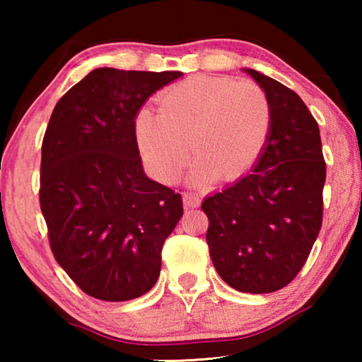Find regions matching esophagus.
Segmentation results:
<instances>
[{
  "mask_svg": "<svg viewBox=\"0 0 362 362\" xmlns=\"http://www.w3.org/2000/svg\"><path fill=\"white\" fill-rule=\"evenodd\" d=\"M182 202H185V209H192V207H197L201 204V199L192 192H185L182 194Z\"/></svg>",
  "mask_w": 362,
  "mask_h": 362,
  "instance_id": "obj_1",
  "label": "esophagus"
}]
</instances>
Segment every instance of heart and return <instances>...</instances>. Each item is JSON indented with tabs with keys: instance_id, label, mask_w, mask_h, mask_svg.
I'll return each instance as SVG.
<instances>
[{
	"instance_id": "heart-1",
	"label": "heart",
	"mask_w": 362,
	"mask_h": 362,
	"mask_svg": "<svg viewBox=\"0 0 362 362\" xmlns=\"http://www.w3.org/2000/svg\"><path fill=\"white\" fill-rule=\"evenodd\" d=\"M272 103L252 81L192 77L171 87L161 110L138 108L133 128L138 150L151 175L173 182L192 150L189 180L209 185L221 175L237 180L264 155L272 133Z\"/></svg>"
}]
</instances>
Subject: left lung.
Returning <instances> with one entry per match:
<instances>
[{
  "mask_svg": "<svg viewBox=\"0 0 362 362\" xmlns=\"http://www.w3.org/2000/svg\"><path fill=\"white\" fill-rule=\"evenodd\" d=\"M272 103V133L254 171L201 207L217 274L242 293H272L303 269L323 222L326 163L318 123L293 90L245 69Z\"/></svg>",
  "mask_w": 362,
  "mask_h": 362,
  "instance_id": "8db88e82",
  "label": "left lung"
}]
</instances>
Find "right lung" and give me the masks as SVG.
<instances>
[{"label":"right lung","instance_id":"1","mask_svg":"<svg viewBox=\"0 0 362 362\" xmlns=\"http://www.w3.org/2000/svg\"><path fill=\"white\" fill-rule=\"evenodd\" d=\"M181 72L102 67L67 90L44 133L39 202L57 264L103 301L145 295L161 270L182 199L146 177L135 115Z\"/></svg>","mask_w":362,"mask_h":362}]
</instances>
